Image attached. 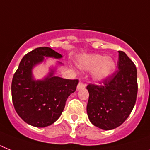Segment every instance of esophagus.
I'll use <instances>...</instances> for the list:
<instances>
[{
  "instance_id": "obj_1",
  "label": "esophagus",
  "mask_w": 150,
  "mask_h": 150,
  "mask_svg": "<svg viewBox=\"0 0 150 150\" xmlns=\"http://www.w3.org/2000/svg\"><path fill=\"white\" fill-rule=\"evenodd\" d=\"M85 87H86V84H85V83H83L82 82H79L77 86V89L78 90H79V89H84Z\"/></svg>"
}]
</instances>
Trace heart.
<instances>
[{"mask_svg":"<svg viewBox=\"0 0 150 150\" xmlns=\"http://www.w3.org/2000/svg\"><path fill=\"white\" fill-rule=\"evenodd\" d=\"M78 66L82 70H93V79L99 84L109 79L116 67L115 62L110 57H103L100 54L82 55L79 60Z\"/></svg>","mask_w":150,"mask_h":150,"instance_id":"heart-1","label":"heart"}]
</instances>
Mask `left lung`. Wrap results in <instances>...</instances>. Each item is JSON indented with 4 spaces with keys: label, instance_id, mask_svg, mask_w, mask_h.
Listing matches in <instances>:
<instances>
[{
    "label": "left lung",
    "instance_id": "obj_1",
    "mask_svg": "<svg viewBox=\"0 0 150 150\" xmlns=\"http://www.w3.org/2000/svg\"><path fill=\"white\" fill-rule=\"evenodd\" d=\"M118 71L103 86L89 85L86 110L89 121L103 130L117 128L128 118L137 97V70L127 54L118 51Z\"/></svg>",
    "mask_w": 150,
    "mask_h": 150
}]
</instances>
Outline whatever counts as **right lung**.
<instances>
[{"label":"right lung","mask_w":150,"mask_h":150,"mask_svg":"<svg viewBox=\"0 0 150 150\" xmlns=\"http://www.w3.org/2000/svg\"><path fill=\"white\" fill-rule=\"evenodd\" d=\"M47 58L63 57L50 47H39L25 55L11 83V96L15 109L21 118L30 125L44 128L54 124L62 114L66 100L76 90L77 79L56 76L63 64L56 61L41 79L34 77L33 69L45 64Z\"/></svg>","instance_id":"1"}]
</instances>
